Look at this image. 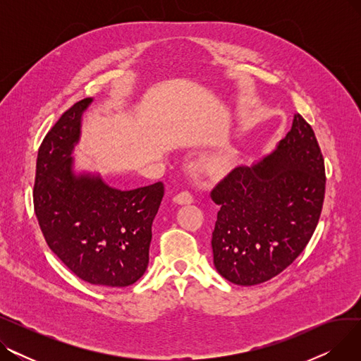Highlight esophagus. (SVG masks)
Returning <instances> with one entry per match:
<instances>
[{"label":"esophagus","instance_id":"obj_1","mask_svg":"<svg viewBox=\"0 0 361 361\" xmlns=\"http://www.w3.org/2000/svg\"><path fill=\"white\" fill-rule=\"evenodd\" d=\"M174 202L178 203V204H190L195 202V197L190 192H180L176 197H174Z\"/></svg>","mask_w":361,"mask_h":361}]
</instances>
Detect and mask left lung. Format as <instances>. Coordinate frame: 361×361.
Returning a JSON list of instances; mask_svg holds the SVG:
<instances>
[{"label":"left lung","mask_w":361,"mask_h":361,"mask_svg":"<svg viewBox=\"0 0 361 361\" xmlns=\"http://www.w3.org/2000/svg\"><path fill=\"white\" fill-rule=\"evenodd\" d=\"M325 161L310 124L295 114L271 155L237 166L211 192L216 271L237 286L269 281L310 241L325 199Z\"/></svg>","instance_id":"1"}]
</instances>
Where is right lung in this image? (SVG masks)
<instances>
[{"label":"right lung","instance_id":"1","mask_svg":"<svg viewBox=\"0 0 361 361\" xmlns=\"http://www.w3.org/2000/svg\"><path fill=\"white\" fill-rule=\"evenodd\" d=\"M92 98L68 108L47 133L36 159L33 206L48 247L80 279L128 287L149 263L152 222L164 197L161 181L121 192L101 177L73 171L82 114Z\"/></svg>","mask_w":361,"mask_h":361}]
</instances>
